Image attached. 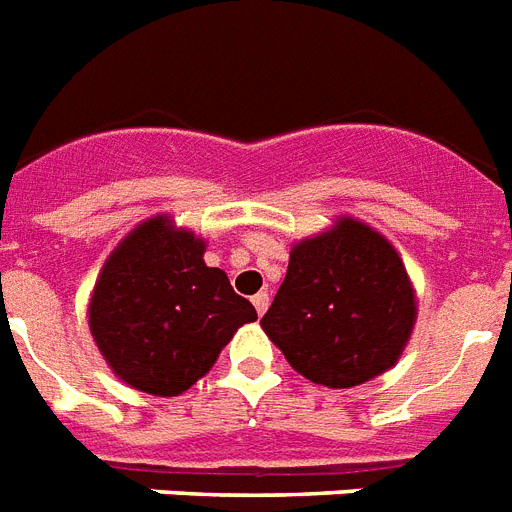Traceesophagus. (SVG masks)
Returning a JSON list of instances; mask_svg holds the SVG:
<instances>
[{
  "label": "esophagus",
  "mask_w": 512,
  "mask_h": 512,
  "mask_svg": "<svg viewBox=\"0 0 512 512\" xmlns=\"http://www.w3.org/2000/svg\"><path fill=\"white\" fill-rule=\"evenodd\" d=\"M251 301H253V306H256V314L261 316L266 311V308H269V293H266V290H261V293L253 295Z\"/></svg>",
  "instance_id": "esophagus-1"
}]
</instances>
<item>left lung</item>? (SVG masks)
I'll use <instances>...</instances> for the list:
<instances>
[{"instance_id": "1", "label": "left lung", "mask_w": 512, "mask_h": 512, "mask_svg": "<svg viewBox=\"0 0 512 512\" xmlns=\"http://www.w3.org/2000/svg\"><path fill=\"white\" fill-rule=\"evenodd\" d=\"M416 322V301L395 248L356 219L303 240L261 316L269 340L298 374L356 387L387 371Z\"/></svg>"}]
</instances>
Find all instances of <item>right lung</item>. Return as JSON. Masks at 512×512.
<instances>
[{
  "instance_id": "1",
  "label": "right lung",
  "mask_w": 512,
  "mask_h": 512,
  "mask_svg": "<svg viewBox=\"0 0 512 512\" xmlns=\"http://www.w3.org/2000/svg\"><path fill=\"white\" fill-rule=\"evenodd\" d=\"M91 335L114 374L151 395H180L214 366L256 308L227 274L204 264V243L156 217L109 256L91 298Z\"/></svg>"
}]
</instances>
